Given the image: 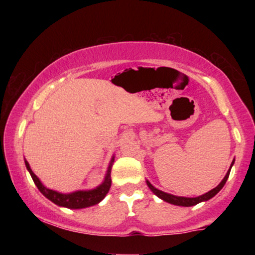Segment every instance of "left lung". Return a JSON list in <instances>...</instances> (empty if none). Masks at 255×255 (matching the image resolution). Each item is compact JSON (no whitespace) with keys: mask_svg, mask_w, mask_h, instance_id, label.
<instances>
[{"mask_svg":"<svg viewBox=\"0 0 255 255\" xmlns=\"http://www.w3.org/2000/svg\"><path fill=\"white\" fill-rule=\"evenodd\" d=\"M233 163H235V160H233L231 166H230V169L228 170V173H226V175L224 179L222 180V182L218 184L217 187L214 188V189H211L210 191H208V193H205L203 195H201V196H197V197H182V196H175V195H172V194H167L165 191H161L159 189H156L155 187H153L151 183L148 182L147 180H146V183H147V186L149 189H151L153 193H154L156 196L159 198H161L167 203H170V204H174V205H180V207H193V205H196L198 203H201V202H204V201H208L210 200L215 196L216 194L219 193V190L222 189L223 187H224V184L226 183V181L229 179V175H230V170H231Z\"/></svg>","mask_w":255,"mask_h":255,"instance_id":"obj_1","label":"left lung"}]
</instances>
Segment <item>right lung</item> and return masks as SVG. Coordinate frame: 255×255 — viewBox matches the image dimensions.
Here are the masks:
<instances>
[{
  "label": "right lung",
  "instance_id": "right-lung-1",
  "mask_svg": "<svg viewBox=\"0 0 255 255\" xmlns=\"http://www.w3.org/2000/svg\"><path fill=\"white\" fill-rule=\"evenodd\" d=\"M113 162H114V156L113 159H111L109 167H108L106 177H104V181L102 182V184H100V186L96 187L95 189L78 190V191H74V193H69V194H61L55 190L48 189V188L45 187L44 184L40 182V180L36 176V174L32 172V169L30 168L29 162H27L26 160H25V166H26V169L29 170L31 177H32L34 184H36L38 189H39L40 193L43 194L45 197L53 202L54 204L59 205V207H65L68 209H83V208H88V207H92V205L100 203V202L106 197V195L108 194V191H109L111 187L110 173H111V166H113Z\"/></svg>",
  "mask_w": 255,
  "mask_h": 255
}]
</instances>
